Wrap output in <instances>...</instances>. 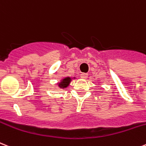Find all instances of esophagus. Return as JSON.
Returning <instances> with one entry per match:
<instances>
[{"label":"esophagus","instance_id":"1","mask_svg":"<svg viewBox=\"0 0 146 146\" xmlns=\"http://www.w3.org/2000/svg\"><path fill=\"white\" fill-rule=\"evenodd\" d=\"M88 76V73H81V75H80V76H81L82 79H87Z\"/></svg>","mask_w":146,"mask_h":146}]
</instances>
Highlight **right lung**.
<instances>
[{"mask_svg":"<svg viewBox=\"0 0 146 146\" xmlns=\"http://www.w3.org/2000/svg\"><path fill=\"white\" fill-rule=\"evenodd\" d=\"M71 81V79L70 78H69V77H67V78H64V79H63V80H61V82L59 83L58 86L60 88H66L67 87L68 85H69L70 82Z\"/></svg>","mask_w":146,"mask_h":146,"instance_id":"add662e5","label":"right lung"}]
</instances>
